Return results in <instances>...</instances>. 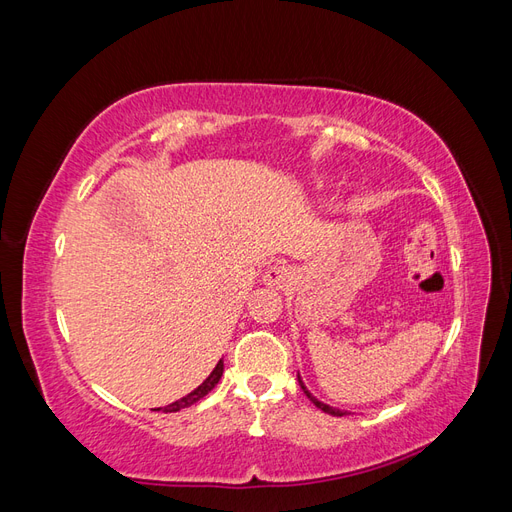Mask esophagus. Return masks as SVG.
<instances>
[{
    "label": "esophagus",
    "instance_id": "esophagus-1",
    "mask_svg": "<svg viewBox=\"0 0 512 512\" xmlns=\"http://www.w3.org/2000/svg\"><path fill=\"white\" fill-rule=\"evenodd\" d=\"M290 280H292V271L284 265H273L265 271V275H262V284H265L267 288H275V290L284 288Z\"/></svg>",
    "mask_w": 512,
    "mask_h": 512
}]
</instances>
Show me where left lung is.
Listing matches in <instances>:
<instances>
[{
    "label": "left lung",
    "mask_w": 512,
    "mask_h": 512,
    "mask_svg": "<svg viewBox=\"0 0 512 512\" xmlns=\"http://www.w3.org/2000/svg\"><path fill=\"white\" fill-rule=\"evenodd\" d=\"M299 384H301V389H303V393L309 397V401H314L316 404V408H320L322 412H327V414H331V416H346L348 412L346 410H339V408H333V406H329V404H324V401H320V399H316L312 393L307 391V386L303 384V380H301V374H299Z\"/></svg>",
    "instance_id": "1"
}]
</instances>
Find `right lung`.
<instances>
[{
    "mask_svg": "<svg viewBox=\"0 0 512 512\" xmlns=\"http://www.w3.org/2000/svg\"><path fill=\"white\" fill-rule=\"evenodd\" d=\"M222 374H224V363H222V361H218V365H215V369L211 371V374L207 376V380H205L203 384L196 386V389H194L192 393H188L185 397H181L179 401H175V404L166 406V408H164V412H179V410H183V408H190V406H194L196 401L203 399V397L213 389V386L220 382Z\"/></svg>",
    "mask_w": 512,
    "mask_h": 512,
    "instance_id": "add662e5",
    "label": "right lung"
}]
</instances>
